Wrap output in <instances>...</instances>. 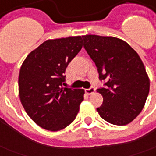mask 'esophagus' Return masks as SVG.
I'll use <instances>...</instances> for the list:
<instances>
[{"mask_svg":"<svg viewBox=\"0 0 156 156\" xmlns=\"http://www.w3.org/2000/svg\"><path fill=\"white\" fill-rule=\"evenodd\" d=\"M85 91H86V92H87L88 95H91V94L94 93V92H95V87H91L90 88L86 89Z\"/></svg>","mask_w":156,"mask_h":156,"instance_id":"obj_1","label":"esophagus"}]
</instances>
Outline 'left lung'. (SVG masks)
<instances>
[{"mask_svg":"<svg viewBox=\"0 0 156 156\" xmlns=\"http://www.w3.org/2000/svg\"><path fill=\"white\" fill-rule=\"evenodd\" d=\"M84 48L95 63L105 87L97 110L113 125L124 126L140 114L150 92V79L140 57L126 41L112 36H82Z\"/></svg>","mask_w":156,"mask_h":156,"instance_id":"left-lung-1","label":"left lung"}]
</instances>
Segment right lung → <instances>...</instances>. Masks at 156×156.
I'll list each match as a JSON object with an SVG mask.
<instances>
[{
  "instance_id": "obj_1",
  "label": "right lung",
  "mask_w": 156,
  "mask_h": 156,
  "mask_svg": "<svg viewBox=\"0 0 156 156\" xmlns=\"http://www.w3.org/2000/svg\"><path fill=\"white\" fill-rule=\"evenodd\" d=\"M81 47V36L47 40L27 56L20 68L21 104L32 121L44 129H64L79 112L84 90L63 85L68 64Z\"/></svg>"
}]
</instances>
